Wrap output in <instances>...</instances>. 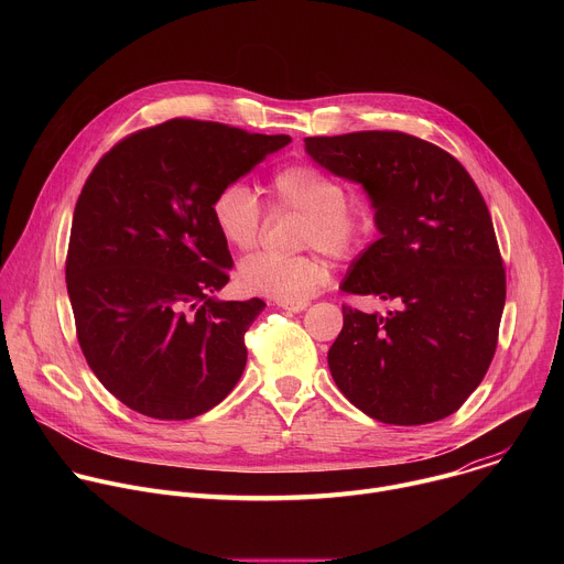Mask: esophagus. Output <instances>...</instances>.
Instances as JSON below:
<instances>
[{
    "label": "esophagus",
    "mask_w": 564,
    "mask_h": 564,
    "mask_svg": "<svg viewBox=\"0 0 564 564\" xmlns=\"http://www.w3.org/2000/svg\"><path fill=\"white\" fill-rule=\"evenodd\" d=\"M279 305L288 312H303L307 307V301H296V303H290V301H279Z\"/></svg>",
    "instance_id": "obj_1"
}]
</instances>
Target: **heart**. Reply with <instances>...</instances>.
Instances as JSON below:
<instances>
[{"mask_svg":"<svg viewBox=\"0 0 564 564\" xmlns=\"http://www.w3.org/2000/svg\"><path fill=\"white\" fill-rule=\"evenodd\" d=\"M276 209L303 216L301 246L318 248L337 259L357 254L372 234V214L350 205L346 187L314 165H290L272 178ZM218 236L234 250H252L263 229V212L254 192L243 183L223 185L212 200ZM328 281L326 263L316 257L285 259L259 252L238 268V283L250 294L276 301H305Z\"/></svg>","mask_w":564,"mask_h":564,"instance_id":"1","label":"heart"}]
</instances>
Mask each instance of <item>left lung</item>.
<instances>
[{
	"label": "left lung",
	"instance_id": "1",
	"mask_svg": "<svg viewBox=\"0 0 564 564\" xmlns=\"http://www.w3.org/2000/svg\"><path fill=\"white\" fill-rule=\"evenodd\" d=\"M303 142L318 167L361 185L375 212L379 238L339 288L399 305L386 316L344 307L328 350L337 388L383 424L453 415L491 366L507 296L485 198L451 153L409 133Z\"/></svg>",
	"mask_w": 564,
	"mask_h": 564
}]
</instances>
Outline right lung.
Listing matches in <instances>:
<instances>
[{
  "label": "right lung",
  "mask_w": 564,
  "mask_h": 564,
  "mask_svg": "<svg viewBox=\"0 0 564 564\" xmlns=\"http://www.w3.org/2000/svg\"><path fill=\"white\" fill-rule=\"evenodd\" d=\"M290 142L176 118L124 138L89 176L66 290L87 364L131 411L192 420L243 375L246 333L265 303L216 296L234 261L212 200Z\"/></svg>",
  "instance_id": "1"
}]
</instances>
